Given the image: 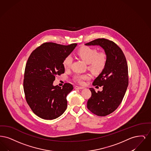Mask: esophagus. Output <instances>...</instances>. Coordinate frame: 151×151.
<instances>
[{"label": "esophagus", "mask_w": 151, "mask_h": 151, "mask_svg": "<svg viewBox=\"0 0 151 151\" xmlns=\"http://www.w3.org/2000/svg\"><path fill=\"white\" fill-rule=\"evenodd\" d=\"M75 89H84V87H83V86H74Z\"/></svg>", "instance_id": "34e87169"}]
</instances>
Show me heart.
<instances>
[{"label": "heart", "instance_id": "obj_1", "mask_svg": "<svg viewBox=\"0 0 151 151\" xmlns=\"http://www.w3.org/2000/svg\"><path fill=\"white\" fill-rule=\"evenodd\" d=\"M76 54L80 58L85 61L88 65V68L92 71L99 73L102 72L107 65L108 55L104 51L98 52L97 49L89 46H82L76 51ZM72 58L70 55L65 57L63 61V65L65 70H68L72 65ZM89 73H76L73 79L80 84H83L84 81L91 79Z\"/></svg>", "mask_w": 151, "mask_h": 151}]
</instances>
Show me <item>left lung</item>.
<instances>
[{
	"instance_id": "obj_1",
	"label": "left lung",
	"mask_w": 151,
	"mask_h": 151,
	"mask_svg": "<svg viewBox=\"0 0 151 151\" xmlns=\"http://www.w3.org/2000/svg\"><path fill=\"white\" fill-rule=\"evenodd\" d=\"M86 45H100L108 55L106 67L93 83L94 86H102L103 90L96 93L93 88H89L92 95L87 102L88 109L94 114L106 116L118 108L126 92L129 85L127 63L121 49L112 41L98 38Z\"/></svg>"
}]
</instances>
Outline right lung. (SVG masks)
<instances>
[{"instance_id":"right-lung-1","label":"right lung","mask_w":151,"mask_h":151,"mask_svg":"<svg viewBox=\"0 0 151 151\" xmlns=\"http://www.w3.org/2000/svg\"><path fill=\"white\" fill-rule=\"evenodd\" d=\"M77 43L62 45L45 42L30 54L27 60L23 81L25 99L33 112L44 119H55L67 107V94L72 89L70 83L54 86L57 76L65 73L63 61Z\"/></svg>"}]
</instances>
